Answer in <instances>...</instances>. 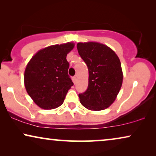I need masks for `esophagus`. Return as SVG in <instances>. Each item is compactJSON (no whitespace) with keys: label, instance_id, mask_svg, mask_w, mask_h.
<instances>
[{"label":"esophagus","instance_id":"obj_1","mask_svg":"<svg viewBox=\"0 0 156 156\" xmlns=\"http://www.w3.org/2000/svg\"><path fill=\"white\" fill-rule=\"evenodd\" d=\"M72 81H73L74 84H76V76H73V77H72Z\"/></svg>","mask_w":156,"mask_h":156}]
</instances>
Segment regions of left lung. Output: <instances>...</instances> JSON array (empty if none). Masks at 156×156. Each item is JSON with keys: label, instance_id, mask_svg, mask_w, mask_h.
<instances>
[{"label": "left lung", "instance_id": "obj_1", "mask_svg": "<svg viewBox=\"0 0 156 156\" xmlns=\"http://www.w3.org/2000/svg\"><path fill=\"white\" fill-rule=\"evenodd\" d=\"M79 55L88 67V88L79 94L81 104L92 111L108 108L116 99L123 82L121 62L112 49L98 42H80Z\"/></svg>", "mask_w": 156, "mask_h": 156}]
</instances>
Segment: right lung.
Returning <instances> with one entry per match:
<instances>
[{"mask_svg":"<svg viewBox=\"0 0 156 156\" xmlns=\"http://www.w3.org/2000/svg\"><path fill=\"white\" fill-rule=\"evenodd\" d=\"M74 43L55 44L37 52L27 64L24 82L34 102L44 109H53L63 104L74 83L68 74L67 55Z\"/></svg>","mask_w":156,"mask_h":156,"instance_id":"right-lung-1","label":"right lung"}]
</instances>
